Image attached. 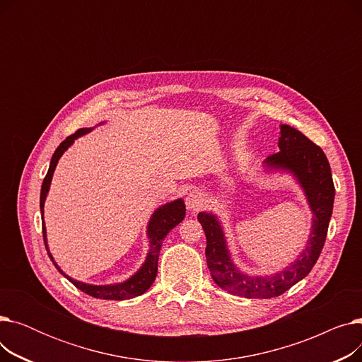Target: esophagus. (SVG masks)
Wrapping results in <instances>:
<instances>
[{"mask_svg": "<svg viewBox=\"0 0 362 362\" xmlns=\"http://www.w3.org/2000/svg\"><path fill=\"white\" fill-rule=\"evenodd\" d=\"M204 205H205V197H204L201 192L192 191V192L187 194V197H186V206H187V210L198 211V210H201V208H202Z\"/></svg>", "mask_w": 362, "mask_h": 362, "instance_id": "34e87169", "label": "esophagus"}]
</instances>
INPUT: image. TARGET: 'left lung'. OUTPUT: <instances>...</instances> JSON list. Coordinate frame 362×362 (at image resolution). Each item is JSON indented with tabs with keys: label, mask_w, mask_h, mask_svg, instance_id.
<instances>
[{
	"label": "left lung",
	"mask_w": 362,
	"mask_h": 362,
	"mask_svg": "<svg viewBox=\"0 0 362 362\" xmlns=\"http://www.w3.org/2000/svg\"><path fill=\"white\" fill-rule=\"evenodd\" d=\"M279 152L267 157L265 167L288 170L307 195L313 211V230L305 251L284 270L270 276H248L232 261L226 245L223 227L211 213H199L198 221L206 236L205 257L213 280L227 292L269 299L280 296L305 277L317 262L325 246L334 202V185L329 160L322 149L303 133L288 124L280 126Z\"/></svg>",
	"instance_id": "obj_1"
}]
</instances>
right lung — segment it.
<instances>
[{
    "mask_svg": "<svg viewBox=\"0 0 362 362\" xmlns=\"http://www.w3.org/2000/svg\"><path fill=\"white\" fill-rule=\"evenodd\" d=\"M92 130V127H83L79 129L78 132H74L73 135L67 136L60 145L59 148L55 149V152L52 154L51 158V164L48 168V173L42 182V187H41V199H40V206H41V214L44 217V202L47 198V194L49 191V185H51V179L54 175V170L57 163H59L60 157L63 156V152L74 142V139H78L79 136L85 135V133H89ZM186 214V208H185V202L183 199H176L173 202H168L163 206H160L158 210L152 214L149 224H148V238H149V252L146 255L145 262L142 264V267L133 274L130 279H127L123 283H116V284H105V286H95V284H86L78 280H73L71 277H69L66 273H63V270L57 265V262L54 261L49 250H48V243H47V230H45V224L42 221V235H44V243L47 252L52 261V264L55 265V269L59 270L70 283H73L76 288L79 291H82L83 293L92 296V298H100V299H111V300H123V299H130L139 296L142 293H145L152 283H154L156 277H157V270H158V255H160V250L164 238L167 236V233L176 227Z\"/></svg>",
    "mask_w": 362,
    "mask_h": 362,
    "instance_id": "1",
    "label": "right lung"
}]
</instances>
